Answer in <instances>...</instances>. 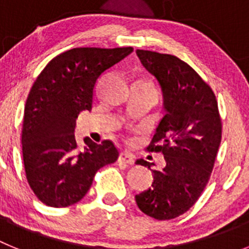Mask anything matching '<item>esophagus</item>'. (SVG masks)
<instances>
[{"label": "esophagus", "mask_w": 249, "mask_h": 249, "mask_svg": "<svg viewBox=\"0 0 249 249\" xmlns=\"http://www.w3.org/2000/svg\"><path fill=\"white\" fill-rule=\"evenodd\" d=\"M118 160L122 162V163H127V164H133L135 163V156L128 153V152H121L120 157H118Z\"/></svg>", "instance_id": "esophagus-1"}]
</instances>
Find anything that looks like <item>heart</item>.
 Listing matches in <instances>:
<instances>
[{
  "label": "heart",
  "instance_id": "obj_1",
  "mask_svg": "<svg viewBox=\"0 0 249 249\" xmlns=\"http://www.w3.org/2000/svg\"><path fill=\"white\" fill-rule=\"evenodd\" d=\"M142 85L148 86V87H151V89H155V87H153V86H152V83H151V82H143V83H142Z\"/></svg>",
  "mask_w": 249,
  "mask_h": 249
}]
</instances>
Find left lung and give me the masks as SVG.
<instances>
[{"instance_id": "1", "label": "left lung", "mask_w": 249, "mask_h": 249, "mask_svg": "<svg viewBox=\"0 0 249 249\" xmlns=\"http://www.w3.org/2000/svg\"><path fill=\"white\" fill-rule=\"evenodd\" d=\"M136 53L160 82L166 109L147 147L148 152L162 153L166 166L151 169L152 187L136 196V202L144 214L167 221L190 210L210 181L222 140V121L214 92L188 63L155 51ZM136 163L149 168L143 158Z\"/></svg>"}]
</instances>
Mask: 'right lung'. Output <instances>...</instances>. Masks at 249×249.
I'll use <instances>...</instances> for the list:
<instances>
[{
    "instance_id": "1",
    "label": "right lung",
    "mask_w": 249,
    "mask_h": 249,
    "mask_svg": "<svg viewBox=\"0 0 249 249\" xmlns=\"http://www.w3.org/2000/svg\"><path fill=\"white\" fill-rule=\"evenodd\" d=\"M132 47H78L58 54L35 81L25 106L22 156L27 182L46 206L62 208L89 192L100 168L116 162L117 147L86 138L78 148L74 124L80 112L91 111L101 74L131 53Z\"/></svg>"
}]
</instances>
